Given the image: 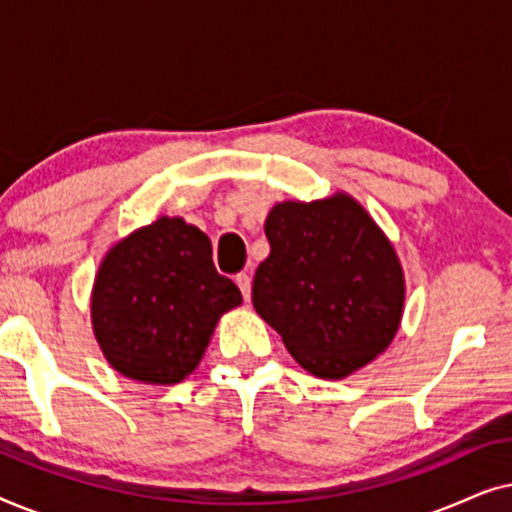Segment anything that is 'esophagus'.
Here are the masks:
<instances>
[{
	"label": "esophagus",
	"instance_id": "obj_1",
	"mask_svg": "<svg viewBox=\"0 0 512 512\" xmlns=\"http://www.w3.org/2000/svg\"><path fill=\"white\" fill-rule=\"evenodd\" d=\"M235 282H237V286H240L244 300H249L251 298V279H249L247 272H240V275L235 277Z\"/></svg>",
	"mask_w": 512,
	"mask_h": 512
}]
</instances>
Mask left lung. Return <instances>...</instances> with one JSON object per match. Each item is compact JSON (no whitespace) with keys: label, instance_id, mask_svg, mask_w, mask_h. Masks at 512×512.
<instances>
[{"label":"left lung","instance_id":"left-lung-1","mask_svg":"<svg viewBox=\"0 0 512 512\" xmlns=\"http://www.w3.org/2000/svg\"><path fill=\"white\" fill-rule=\"evenodd\" d=\"M270 256L251 300L289 354L321 380H345L396 338L405 307L401 258L345 191L284 200L265 219Z\"/></svg>","mask_w":512,"mask_h":512}]
</instances>
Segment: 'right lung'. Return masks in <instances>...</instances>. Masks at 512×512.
I'll return each mask as SVG.
<instances>
[{"mask_svg":"<svg viewBox=\"0 0 512 512\" xmlns=\"http://www.w3.org/2000/svg\"><path fill=\"white\" fill-rule=\"evenodd\" d=\"M237 305L242 293L216 272L209 237L181 216H158L104 254L90 321L116 373L170 387L198 368L219 319Z\"/></svg>","mask_w":512,"mask_h":512,"instance_id":"obj_1","label":"right lung"}]
</instances>
